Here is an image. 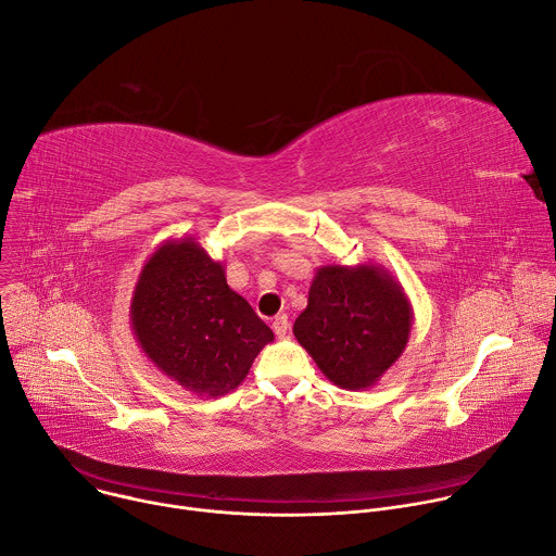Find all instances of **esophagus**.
Instances as JSON below:
<instances>
[{
  "label": "esophagus",
  "instance_id": "esophagus-1",
  "mask_svg": "<svg viewBox=\"0 0 556 556\" xmlns=\"http://www.w3.org/2000/svg\"><path fill=\"white\" fill-rule=\"evenodd\" d=\"M288 328H290V324H288V316H286V314H277L275 319H273V330H275V334H277L279 339H286Z\"/></svg>",
  "mask_w": 556,
  "mask_h": 556
}]
</instances>
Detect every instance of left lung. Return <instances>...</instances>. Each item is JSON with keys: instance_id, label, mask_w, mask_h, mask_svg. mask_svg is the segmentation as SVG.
<instances>
[{"instance_id": "left-lung-1", "label": "left lung", "mask_w": 556, "mask_h": 556, "mask_svg": "<svg viewBox=\"0 0 556 556\" xmlns=\"http://www.w3.org/2000/svg\"><path fill=\"white\" fill-rule=\"evenodd\" d=\"M412 324V301L387 268L332 264L314 273L292 332L330 382L358 391L403 356Z\"/></svg>"}]
</instances>
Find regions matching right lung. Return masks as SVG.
Returning <instances> with one entry per match:
<instances>
[{
  "label": "right lung",
  "instance_id": "add662e5",
  "mask_svg": "<svg viewBox=\"0 0 556 556\" xmlns=\"http://www.w3.org/2000/svg\"><path fill=\"white\" fill-rule=\"evenodd\" d=\"M134 337L144 356L198 399L240 387L273 330L226 283L195 240L172 237L144 262L129 305Z\"/></svg>",
  "mask_w": 556,
  "mask_h": 556
}]
</instances>
